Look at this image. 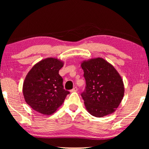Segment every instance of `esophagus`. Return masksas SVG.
<instances>
[{
	"mask_svg": "<svg viewBox=\"0 0 149 149\" xmlns=\"http://www.w3.org/2000/svg\"><path fill=\"white\" fill-rule=\"evenodd\" d=\"M77 91V88L74 87L70 91H71V92H75V91Z\"/></svg>",
	"mask_w": 149,
	"mask_h": 149,
	"instance_id": "obj_1",
	"label": "esophagus"
}]
</instances>
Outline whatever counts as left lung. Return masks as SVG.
<instances>
[{
  "label": "left lung",
  "instance_id": "left-lung-1",
  "mask_svg": "<svg viewBox=\"0 0 149 149\" xmlns=\"http://www.w3.org/2000/svg\"><path fill=\"white\" fill-rule=\"evenodd\" d=\"M86 90L81 96L88 112L102 117L114 113L124 95L123 79L115 67L102 58L81 62Z\"/></svg>",
  "mask_w": 149,
  "mask_h": 149
}]
</instances>
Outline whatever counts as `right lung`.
Here are the masks:
<instances>
[{
	"label": "right lung",
	"instance_id": "add662e5",
	"mask_svg": "<svg viewBox=\"0 0 149 149\" xmlns=\"http://www.w3.org/2000/svg\"><path fill=\"white\" fill-rule=\"evenodd\" d=\"M64 62L47 58L36 63L27 73L23 83V95L31 108L43 115L54 113L64 102L69 91L63 89L59 70Z\"/></svg>",
	"mask_w": 149,
	"mask_h": 149
}]
</instances>
